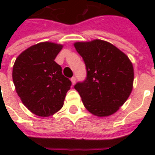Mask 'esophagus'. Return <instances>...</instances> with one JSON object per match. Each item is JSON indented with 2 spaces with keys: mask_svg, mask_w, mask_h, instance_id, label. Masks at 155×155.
Segmentation results:
<instances>
[{
  "mask_svg": "<svg viewBox=\"0 0 155 155\" xmlns=\"http://www.w3.org/2000/svg\"><path fill=\"white\" fill-rule=\"evenodd\" d=\"M71 82H72V84H75V81H76V78L74 77V76H73V77L71 79Z\"/></svg>",
  "mask_w": 155,
  "mask_h": 155,
  "instance_id": "34e87169",
  "label": "esophagus"
}]
</instances>
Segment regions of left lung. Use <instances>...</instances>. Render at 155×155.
I'll return each instance as SVG.
<instances>
[{"label": "left lung", "mask_w": 155, "mask_h": 155, "mask_svg": "<svg viewBox=\"0 0 155 155\" xmlns=\"http://www.w3.org/2000/svg\"><path fill=\"white\" fill-rule=\"evenodd\" d=\"M75 50L86 66V78L74 88L84 107L96 116L115 113L132 91L133 64L126 54L107 41L76 42Z\"/></svg>", "instance_id": "8db88e82"}]
</instances>
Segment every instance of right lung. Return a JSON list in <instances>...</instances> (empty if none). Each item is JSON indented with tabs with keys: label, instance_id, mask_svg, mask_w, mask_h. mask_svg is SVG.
<instances>
[{
	"label": "right lung",
	"instance_id": "obj_1",
	"mask_svg": "<svg viewBox=\"0 0 155 155\" xmlns=\"http://www.w3.org/2000/svg\"><path fill=\"white\" fill-rule=\"evenodd\" d=\"M63 47L52 42L32 45L16 58L12 71L15 91L33 114L47 117L60 110L71 81L54 59Z\"/></svg>",
	"mask_w": 155,
	"mask_h": 155
}]
</instances>
